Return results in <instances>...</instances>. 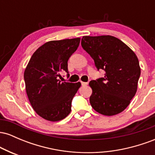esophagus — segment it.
I'll list each match as a JSON object with an SVG mask.
<instances>
[{"instance_id": "1", "label": "esophagus", "mask_w": 155, "mask_h": 155, "mask_svg": "<svg viewBox=\"0 0 155 155\" xmlns=\"http://www.w3.org/2000/svg\"><path fill=\"white\" fill-rule=\"evenodd\" d=\"M81 85L84 86V85H87L88 82H84V81H81Z\"/></svg>"}]
</instances>
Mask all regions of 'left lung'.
<instances>
[{"instance_id": "8db88e82", "label": "left lung", "mask_w": 155, "mask_h": 155, "mask_svg": "<svg viewBox=\"0 0 155 155\" xmlns=\"http://www.w3.org/2000/svg\"><path fill=\"white\" fill-rule=\"evenodd\" d=\"M81 47L92 57L104 78L92 80L90 103L96 111L113 116L123 111L136 95L140 75L139 62L134 51L111 35L83 36Z\"/></svg>"}]
</instances>
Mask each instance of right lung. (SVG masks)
Returning <instances> with one entry per match:
<instances>
[{
	"label": "right lung",
	"instance_id": "add662e5",
	"mask_svg": "<svg viewBox=\"0 0 155 155\" xmlns=\"http://www.w3.org/2000/svg\"><path fill=\"white\" fill-rule=\"evenodd\" d=\"M80 38L50 41L32 55L24 72L25 90L32 107L44 120L58 122L71 111V101L81 83L61 81L68 60L77 49Z\"/></svg>",
	"mask_w": 155,
	"mask_h": 155
}]
</instances>
